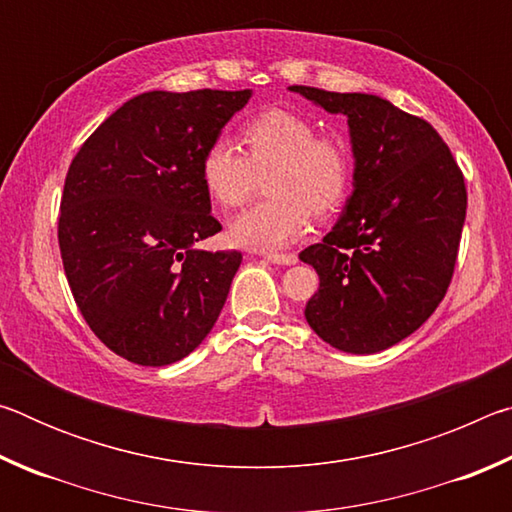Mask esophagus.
Returning a JSON list of instances; mask_svg holds the SVG:
<instances>
[{
	"label": "esophagus",
	"instance_id": "esophagus-1",
	"mask_svg": "<svg viewBox=\"0 0 512 512\" xmlns=\"http://www.w3.org/2000/svg\"><path fill=\"white\" fill-rule=\"evenodd\" d=\"M266 259L271 264H280V266H293L298 262V257L293 253H271V255H266Z\"/></svg>",
	"mask_w": 512,
	"mask_h": 512
}]
</instances>
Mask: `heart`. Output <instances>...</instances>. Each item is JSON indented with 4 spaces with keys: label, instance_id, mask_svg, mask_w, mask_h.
Here are the masks:
<instances>
[{
    "label": "heart",
    "instance_id": "b5f03b06",
    "mask_svg": "<svg viewBox=\"0 0 512 512\" xmlns=\"http://www.w3.org/2000/svg\"><path fill=\"white\" fill-rule=\"evenodd\" d=\"M246 153L228 137H216L201 160V180L216 203L237 207L253 192L257 173L268 176L271 201L237 214L228 225L232 244L248 250H282L311 225V210H339L352 185V155L336 135H318L311 119L271 108L244 124Z\"/></svg>",
    "mask_w": 512,
    "mask_h": 512
}]
</instances>
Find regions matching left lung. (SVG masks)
<instances>
[{
    "instance_id": "1",
    "label": "left lung",
    "mask_w": 512,
    "mask_h": 512,
    "mask_svg": "<svg viewBox=\"0 0 512 512\" xmlns=\"http://www.w3.org/2000/svg\"><path fill=\"white\" fill-rule=\"evenodd\" d=\"M289 90L348 119L354 158L339 221L300 253L320 280L305 318L336 350L381 352L445 298L467 210L463 173L431 124L377 94Z\"/></svg>"
}]
</instances>
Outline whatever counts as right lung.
<instances>
[{
	"label": "right lung",
	"instance_id": "right-lung-1",
	"mask_svg": "<svg viewBox=\"0 0 512 512\" xmlns=\"http://www.w3.org/2000/svg\"><path fill=\"white\" fill-rule=\"evenodd\" d=\"M253 90L137 94L69 164L58 244L72 296L103 345L137 366H169L205 341L239 271L216 235L201 180L207 146Z\"/></svg>",
	"mask_w": 512,
	"mask_h": 512
}]
</instances>
